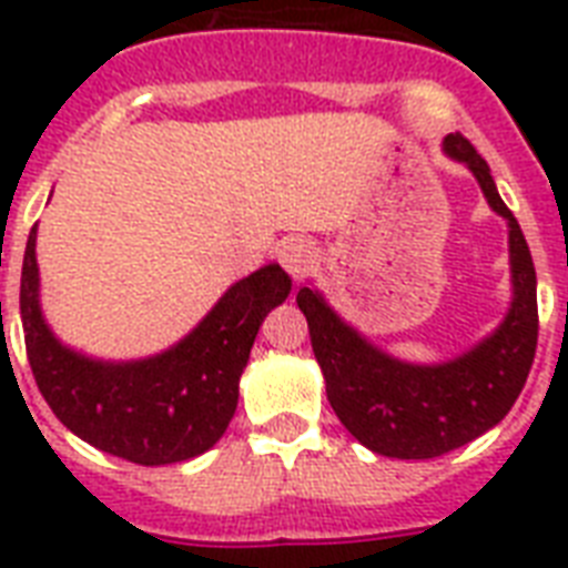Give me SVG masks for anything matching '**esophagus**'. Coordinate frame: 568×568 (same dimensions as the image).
I'll list each match as a JSON object with an SVG mask.
<instances>
[{"label": "esophagus", "mask_w": 568, "mask_h": 568, "mask_svg": "<svg viewBox=\"0 0 568 568\" xmlns=\"http://www.w3.org/2000/svg\"><path fill=\"white\" fill-rule=\"evenodd\" d=\"M276 258H280V265H283L294 280H303V276L312 271V265H315V250H312V244L306 239H288L280 244Z\"/></svg>", "instance_id": "esophagus-1"}]
</instances>
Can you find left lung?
Wrapping results in <instances>:
<instances>
[{
    "label": "left lung",
    "mask_w": 568,
    "mask_h": 568,
    "mask_svg": "<svg viewBox=\"0 0 568 568\" xmlns=\"http://www.w3.org/2000/svg\"><path fill=\"white\" fill-rule=\"evenodd\" d=\"M442 150L475 173L489 209L510 230L513 301L489 336L448 363H404L351 327L318 288L297 292L333 413L365 448L395 459L442 457L493 430L516 404L537 354V271L519 221L466 138L448 135Z\"/></svg>",
    "instance_id": "obj_1"
}]
</instances>
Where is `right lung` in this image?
<instances>
[{
  "mask_svg": "<svg viewBox=\"0 0 568 568\" xmlns=\"http://www.w3.org/2000/svg\"><path fill=\"white\" fill-rule=\"evenodd\" d=\"M31 230L22 256L20 318L31 374L49 409L93 448L138 466L200 457L230 427L239 379L262 321L292 292V276L265 265L232 283L189 336L162 354L129 363L93 359L67 347L40 310Z\"/></svg>",
  "mask_w": 568,
  "mask_h": 568,
  "instance_id": "add662e5",
  "label": "right lung"
}]
</instances>
